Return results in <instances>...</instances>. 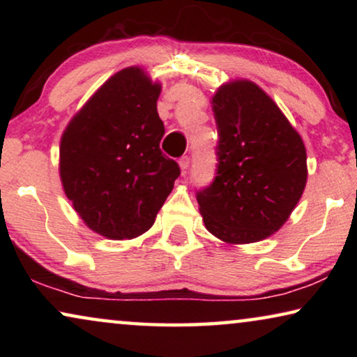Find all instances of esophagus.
Listing matches in <instances>:
<instances>
[{
	"label": "esophagus",
	"mask_w": 357,
	"mask_h": 357,
	"mask_svg": "<svg viewBox=\"0 0 357 357\" xmlns=\"http://www.w3.org/2000/svg\"><path fill=\"white\" fill-rule=\"evenodd\" d=\"M178 165H180V169H182V172L187 174V169L190 167V158H188V155H183V158H180Z\"/></svg>",
	"instance_id": "34e87169"
}]
</instances>
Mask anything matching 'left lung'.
Segmentation results:
<instances>
[{
  "mask_svg": "<svg viewBox=\"0 0 357 357\" xmlns=\"http://www.w3.org/2000/svg\"><path fill=\"white\" fill-rule=\"evenodd\" d=\"M213 112L219 136L216 177L197 192L204 226L229 243L261 241L287 221L302 197L304 143L250 81L219 87Z\"/></svg>",
  "mask_w": 357,
  "mask_h": 357,
  "instance_id": "obj_1",
  "label": "left lung"
}]
</instances>
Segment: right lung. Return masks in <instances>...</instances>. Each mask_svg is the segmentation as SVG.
Segmentation results:
<instances>
[{"mask_svg": "<svg viewBox=\"0 0 357 357\" xmlns=\"http://www.w3.org/2000/svg\"><path fill=\"white\" fill-rule=\"evenodd\" d=\"M159 84L139 68L112 76L70 121L60 177L73 208L92 231L133 238L148 231L180 167L160 151Z\"/></svg>", "mask_w": 357, "mask_h": 357, "instance_id": "obj_1", "label": "right lung"}]
</instances>
